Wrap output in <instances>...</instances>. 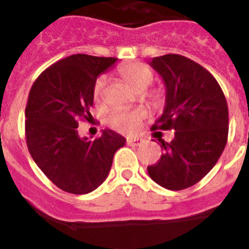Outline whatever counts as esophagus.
Instances as JSON below:
<instances>
[{
  "label": "esophagus",
  "instance_id": "obj_1",
  "mask_svg": "<svg viewBox=\"0 0 249 249\" xmlns=\"http://www.w3.org/2000/svg\"><path fill=\"white\" fill-rule=\"evenodd\" d=\"M144 143V141L142 138H128L127 140V144L132 145V147H138V145H142Z\"/></svg>",
  "mask_w": 249,
  "mask_h": 249
}]
</instances>
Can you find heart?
<instances>
[{
	"label": "heart",
	"instance_id": "1",
	"mask_svg": "<svg viewBox=\"0 0 249 249\" xmlns=\"http://www.w3.org/2000/svg\"><path fill=\"white\" fill-rule=\"evenodd\" d=\"M117 72L126 81L127 85L131 86L137 92H143L144 90H147L148 86L152 84L153 76H154L153 70L148 65L142 63L123 64L118 67ZM105 85H106V80L102 76H100L93 84L92 97L96 104L101 102L102 97H104ZM152 97L154 100L159 99V93H152ZM144 116L145 113L141 109L128 111V109L123 108H113L107 113L106 122L111 128L124 132V133H133L138 129Z\"/></svg>",
	"mask_w": 249,
	"mask_h": 249
}]
</instances>
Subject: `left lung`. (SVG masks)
Listing matches in <instances>:
<instances>
[{
    "instance_id": "1",
    "label": "left lung",
    "mask_w": 249,
    "mask_h": 249,
    "mask_svg": "<svg viewBox=\"0 0 249 249\" xmlns=\"http://www.w3.org/2000/svg\"><path fill=\"white\" fill-rule=\"evenodd\" d=\"M166 88L164 112L153 131L174 129L161 142L160 159L147 168L157 184L182 190L199 182L217 163L229 136V107L215 77L186 56L166 54L150 61Z\"/></svg>"
}]
</instances>
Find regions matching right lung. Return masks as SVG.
I'll return each instance as SVG.
<instances>
[{"label":"right lung","instance_id":"obj_1","mask_svg":"<svg viewBox=\"0 0 249 249\" xmlns=\"http://www.w3.org/2000/svg\"><path fill=\"white\" fill-rule=\"evenodd\" d=\"M117 58L75 54L56 61L36 77L26 107V142L32 158L50 181L70 194L99 188L108 175L121 134L105 129L89 140L77 133L79 121L92 118V88Z\"/></svg>","mask_w":249,"mask_h":249}]
</instances>
